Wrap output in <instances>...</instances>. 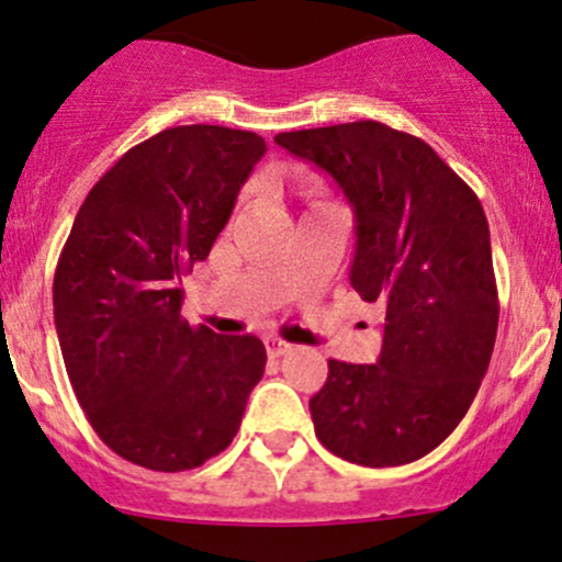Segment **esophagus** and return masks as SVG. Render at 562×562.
<instances>
[{
    "instance_id": "1",
    "label": "esophagus",
    "mask_w": 562,
    "mask_h": 562,
    "mask_svg": "<svg viewBox=\"0 0 562 562\" xmlns=\"http://www.w3.org/2000/svg\"><path fill=\"white\" fill-rule=\"evenodd\" d=\"M265 350H268L270 358H281V356H289V352L294 350V345H289L286 339L281 337H265Z\"/></svg>"
}]
</instances>
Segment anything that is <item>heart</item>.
<instances>
[{
    "label": "heart",
    "mask_w": 562,
    "mask_h": 562,
    "mask_svg": "<svg viewBox=\"0 0 562 562\" xmlns=\"http://www.w3.org/2000/svg\"><path fill=\"white\" fill-rule=\"evenodd\" d=\"M302 188H305V193H311V196H313V188L311 186H302Z\"/></svg>",
    "instance_id": "b5f03b06"
}]
</instances>
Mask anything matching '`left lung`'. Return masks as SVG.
I'll return each mask as SVG.
<instances>
[{
  "instance_id": "8db88e82",
  "label": "left lung",
  "mask_w": 562,
  "mask_h": 562,
  "mask_svg": "<svg viewBox=\"0 0 562 562\" xmlns=\"http://www.w3.org/2000/svg\"><path fill=\"white\" fill-rule=\"evenodd\" d=\"M326 169L356 212L350 283L384 307L376 363L329 358L315 435L363 468L417 462L468 414L499 326L488 223L475 191L419 137L380 122L276 135Z\"/></svg>"
}]
</instances>
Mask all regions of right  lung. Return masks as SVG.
Segmentation results:
<instances>
[{
    "label": "right lung",
    "mask_w": 562,
    "mask_h": 562,
    "mask_svg": "<svg viewBox=\"0 0 562 562\" xmlns=\"http://www.w3.org/2000/svg\"><path fill=\"white\" fill-rule=\"evenodd\" d=\"M262 154L247 130H164L94 182L60 251L53 305L68 380L100 440L145 470H193L228 449L262 380L260 339L180 315V276L206 260Z\"/></svg>",
    "instance_id": "add662e5"
}]
</instances>
